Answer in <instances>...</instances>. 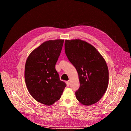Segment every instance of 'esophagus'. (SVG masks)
Listing matches in <instances>:
<instances>
[{
    "instance_id": "1",
    "label": "esophagus",
    "mask_w": 131,
    "mask_h": 131,
    "mask_svg": "<svg viewBox=\"0 0 131 131\" xmlns=\"http://www.w3.org/2000/svg\"><path fill=\"white\" fill-rule=\"evenodd\" d=\"M66 84H67V86H69V85H70V82H69V81H66Z\"/></svg>"
}]
</instances>
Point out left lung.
Listing matches in <instances>:
<instances>
[{
	"instance_id": "left-lung-1",
	"label": "left lung",
	"mask_w": 131,
	"mask_h": 131,
	"mask_svg": "<svg viewBox=\"0 0 131 131\" xmlns=\"http://www.w3.org/2000/svg\"><path fill=\"white\" fill-rule=\"evenodd\" d=\"M65 51L78 74L77 100L86 105L98 102L108 85V69L103 58L94 46L81 40H66Z\"/></svg>"
}]
</instances>
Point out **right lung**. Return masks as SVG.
Masks as SVG:
<instances>
[{
	"label": "right lung",
	"mask_w": 131,
	"mask_h": 131,
	"mask_svg": "<svg viewBox=\"0 0 131 131\" xmlns=\"http://www.w3.org/2000/svg\"><path fill=\"white\" fill-rule=\"evenodd\" d=\"M64 41L45 42L29 55L25 66V81L29 93L37 102L47 105L60 99L66 86L56 70Z\"/></svg>",
	"instance_id": "obj_1"
}]
</instances>
